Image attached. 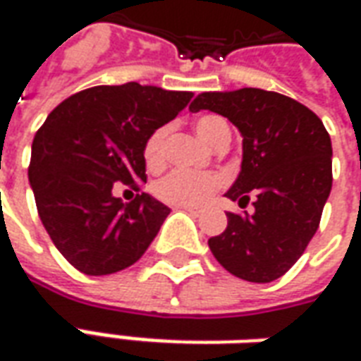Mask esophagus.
I'll use <instances>...</instances> for the list:
<instances>
[{
  "label": "esophagus",
  "mask_w": 361,
  "mask_h": 361,
  "mask_svg": "<svg viewBox=\"0 0 361 361\" xmlns=\"http://www.w3.org/2000/svg\"><path fill=\"white\" fill-rule=\"evenodd\" d=\"M178 209H181V211H185V212H189V214H191V216H199V214H201V209H197V207H178Z\"/></svg>",
  "instance_id": "esophagus-1"
}]
</instances>
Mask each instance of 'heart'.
<instances>
[{
    "label": "heart",
    "instance_id": "b5f03b06",
    "mask_svg": "<svg viewBox=\"0 0 361 361\" xmlns=\"http://www.w3.org/2000/svg\"><path fill=\"white\" fill-rule=\"evenodd\" d=\"M226 129V121L216 116H204L195 123L197 135L211 147L219 139L220 133ZM166 137H168V127H158L145 142L142 157L149 170H158L164 166ZM222 183L224 180L219 173L173 170L154 185V193L160 201L173 204V207H197V204L207 203L212 193L222 188Z\"/></svg>",
    "mask_w": 361,
    "mask_h": 361
}]
</instances>
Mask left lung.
Wrapping results in <instances>:
<instances>
[{
	"instance_id": "8db88e82",
	"label": "left lung",
	"mask_w": 361,
	"mask_h": 361,
	"mask_svg": "<svg viewBox=\"0 0 361 361\" xmlns=\"http://www.w3.org/2000/svg\"><path fill=\"white\" fill-rule=\"evenodd\" d=\"M228 118L242 135V168L224 195L253 214L228 212L209 240L234 276L272 282L294 265L315 235L333 185V145L323 121L303 104L263 89L201 92L189 111Z\"/></svg>"
}]
</instances>
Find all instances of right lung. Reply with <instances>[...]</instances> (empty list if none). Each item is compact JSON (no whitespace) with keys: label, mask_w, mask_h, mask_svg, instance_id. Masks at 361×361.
I'll return each instance as SVG.
<instances>
[{"label":"right lung","mask_w":361,"mask_h":361,"mask_svg":"<svg viewBox=\"0 0 361 361\" xmlns=\"http://www.w3.org/2000/svg\"><path fill=\"white\" fill-rule=\"evenodd\" d=\"M191 96L139 82L92 87L54 108L36 131L28 181L38 216L75 269L90 276L123 271L157 238L170 209L149 193L123 203L111 189L147 181L145 142Z\"/></svg>","instance_id":"obj_1"}]
</instances>
